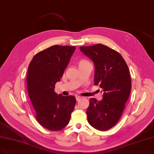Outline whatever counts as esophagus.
<instances>
[{
    "instance_id": "obj_1",
    "label": "esophagus",
    "mask_w": 154,
    "mask_h": 154,
    "mask_svg": "<svg viewBox=\"0 0 154 154\" xmlns=\"http://www.w3.org/2000/svg\"><path fill=\"white\" fill-rule=\"evenodd\" d=\"M76 100L77 101H78V100H80L81 99H82V97H80V96H76Z\"/></svg>"
}]
</instances>
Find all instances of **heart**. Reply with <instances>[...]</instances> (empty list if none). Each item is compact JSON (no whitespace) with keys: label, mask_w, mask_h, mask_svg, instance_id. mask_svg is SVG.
<instances>
[{"label":"heart","mask_w":154,"mask_h":154,"mask_svg":"<svg viewBox=\"0 0 154 154\" xmlns=\"http://www.w3.org/2000/svg\"><path fill=\"white\" fill-rule=\"evenodd\" d=\"M87 62H89L88 61H87V60H85V59H82L79 62V64H82V63H87Z\"/></svg>","instance_id":"obj_1"}]
</instances>
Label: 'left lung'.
<instances>
[{"label": "left lung", "mask_w": 154, "mask_h": 154, "mask_svg": "<svg viewBox=\"0 0 154 154\" xmlns=\"http://www.w3.org/2000/svg\"><path fill=\"white\" fill-rule=\"evenodd\" d=\"M80 50L95 65L94 84L103 92L100 101L90 99L87 115L94 128L106 131L120 120L131 91L128 65L116 51L102 44L80 46Z\"/></svg>", "instance_id": "8db88e82"}]
</instances>
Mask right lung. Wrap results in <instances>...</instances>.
<instances>
[{
  "label": "right lung",
  "mask_w": 154,
  "mask_h": 154,
  "mask_svg": "<svg viewBox=\"0 0 154 154\" xmlns=\"http://www.w3.org/2000/svg\"><path fill=\"white\" fill-rule=\"evenodd\" d=\"M75 49V46H52L35 55L28 67L26 86L35 119L51 131L67 126L75 109V97L57 95L54 88Z\"/></svg>",
  "instance_id": "add662e5"
}]
</instances>
